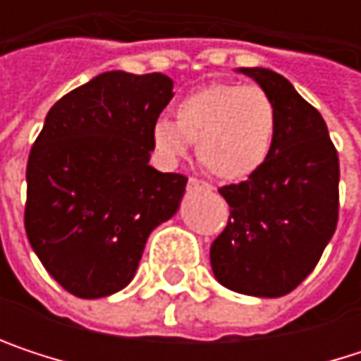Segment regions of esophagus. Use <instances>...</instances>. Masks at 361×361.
Listing matches in <instances>:
<instances>
[{
    "label": "esophagus",
    "instance_id": "1",
    "mask_svg": "<svg viewBox=\"0 0 361 361\" xmlns=\"http://www.w3.org/2000/svg\"><path fill=\"white\" fill-rule=\"evenodd\" d=\"M188 188H190V190H204V192L211 190V185H209L207 181L198 180V178H190V180H188Z\"/></svg>",
    "mask_w": 361,
    "mask_h": 361
}]
</instances>
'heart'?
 <instances>
[{"label":"heart","mask_w":361,"mask_h":361,"mask_svg":"<svg viewBox=\"0 0 361 361\" xmlns=\"http://www.w3.org/2000/svg\"><path fill=\"white\" fill-rule=\"evenodd\" d=\"M278 114L257 85L213 83L192 92L176 106V123L159 118L152 144L167 163H178L198 144L200 165L221 181L255 176L276 140Z\"/></svg>","instance_id":"obj_1"}]
</instances>
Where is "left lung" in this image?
I'll return each mask as SVG.
<instances>
[{"instance_id":"1","label":"left lung","mask_w":361,"mask_h":361,"mask_svg":"<svg viewBox=\"0 0 361 361\" xmlns=\"http://www.w3.org/2000/svg\"><path fill=\"white\" fill-rule=\"evenodd\" d=\"M269 96L276 140L263 167L219 188L230 204L211 245L219 284L252 297H282L318 265L338 221V154L324 118L288 79L269 68H240Z\"/></svg>"}]
</instances>
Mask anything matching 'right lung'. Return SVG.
I'll return each instance as SVG.
<instances>
[{"instance_id":"right-lung-1","label":"right lung","mask_w":361,"mask_h":361,"mask_svg":"<svg viewBox=\"0 0 361 361\" xmlns=\"http://www.w3.org/2000/svg\"><path fill=\"white\" fill-rule=\"evenodd\" d=\"M161 73L109 71L62 96L27 165L25 230L49 276L81 299L125 288L185 181L150 167L152 125L173 98Z\"/></svg>"}]
</instances>
